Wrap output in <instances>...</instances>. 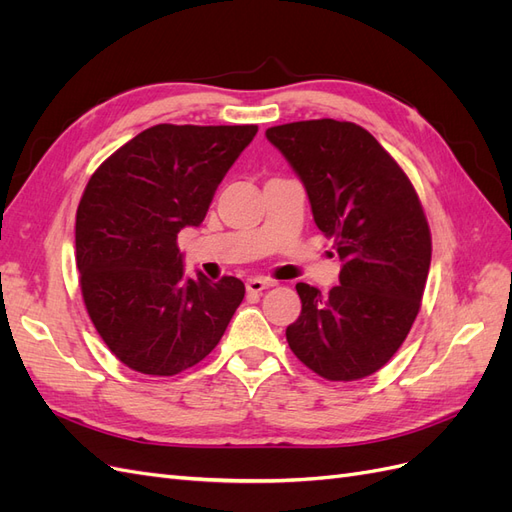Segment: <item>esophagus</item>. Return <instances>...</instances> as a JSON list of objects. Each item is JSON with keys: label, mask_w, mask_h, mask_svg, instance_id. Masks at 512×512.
Listing matches in <instances>:
<instances>
[{"label": "esophagus", "mask_w": 512, "mask_h": 512, "mask_svg": "<svg viewBox=\"0 0 512 512\" xmlns=\"http://www.w3.org/2000/svg\"><path fill=\"white\" fill-rule=\"evenodd\" d=\"M271 286H273V280H267V277H252V280H247V284H245L247 292H262Z\"/></svg>", "instance_id": "esophagus-1"}]
</instances>
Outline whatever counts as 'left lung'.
Listing matches in <instances>:
<instances>
[{"mask_svg":"<svg viewBox=\"0 0 512 512\" xmlns=\"http://www.w3.org/2000/svg\"><path fill=\"white\" fill-rule=\"evenodd\" d=\"M305 185L316 226L342 260L327 294L299 282L301 316L288 346L314 374H376L421 309L431 232L412 181L374 136L350 121L312 119L267 130Z\"/></svg>","mask_w":512,"mask_h":512,"instance_id":"8db88e82","label":"left lung"}]
</instances>
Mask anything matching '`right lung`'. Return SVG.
<instances>
[{
  "instance_id": "right-lung-1",
  "label": "right lung",
  "mask_w": 512,
  "mask_h": 512,
  "mask_svg": "<svg viewBox=\"0 0 512 512\" xmlns=\"http://www.w3.org/2000/svg\"><path fill=\"white\" fill-rule=\"evenodd\" d=\"M258 126L147 128L106 158L76 209L87 314L117 359L175 376L220 344L245 286L183 275L177 235L205 220L220 181Z\"/></svg>"
}]
</instances>
